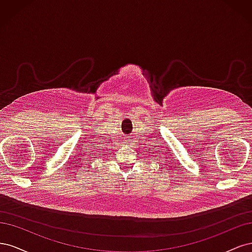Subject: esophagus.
<instances>
[{
  "mask_svg": "<svg viewBox=\"0 0 252 252\" xmlns=\"http://www.w3.org/2000/svg\"><path fill=\"white\" fill-rule=\"evenodd\" d=\"M127 145H128V143H127Z\"/></svg>",
  "mask_w": 252,
  "mask_h": 252,
  "instance_id": "esophagus-1",
  "label": "esophagus"
}]
</instances>
